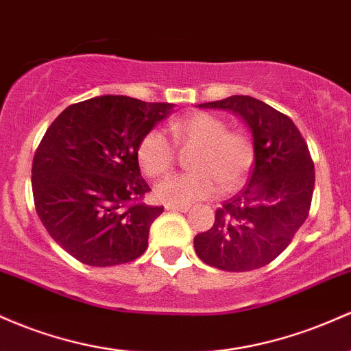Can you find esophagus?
Returning a JSON list of instances; mask_svg holds the SVG:
<instances>
[{
    "label": "esophagus",
    "instance_id": "34e87169",
    "mask_svg": "<svg viewBox=\"0 0 351 351\" xmlns=\"http://www.w3.org/2000/svg\"><path fill=\"white\" fill-rule=\"evenodd\" d=\"M165 208L169 211H183V213H186V211L190 210V206H186V205H167Z\"/></svg>",
    "mask_w": 351,
    "mask_h": 351
}]
</instances>
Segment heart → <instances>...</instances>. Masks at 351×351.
<instances>
[{
  "mask_svg": "<svg viewBox=\"0 0 351 351\" xmlns=\"http://www.w3.org/2000/svg\"><path fill=\"white\" fill-rule=\"evenodd\" d=\"M178 145L193 146L188 167L193 171L169 176L156 184L155 196L167 205H190L238 186L253 161V145L241 132H228L225 121L206 111L184 114L169 125ZM175 146L160 130L141 138L138 161L149 178L167 175L175 165Z\"/></svg>",
  "mask_w": 351,
  "mask_h": 351,
  "instance_id": "obj_1",
  "label": "heart"
}]
</instances>
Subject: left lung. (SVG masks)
Here are the masks:
<instances>
[{
  "instance_id": "left-lung-1",
  "label": "left lung",
  "mask_w": 351,
  "mask_h": 351,
  "mask_svg": "<svg viewBox=\"0 0 351 351\" xmlns=\"http://www.w3.org/2000/svg\"><path fill=\"white\" fill-rule=\"evenodd\" d=\"M198 106L243 119L255 161L243 190L218 208L208 232L195 237L196 255L225 271L265 267L290 245L310 211L315 168L308 146L287 114L252 96L233 95Z\"/></svg>"
}]
</instances>
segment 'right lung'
I'll return each mask as SVG.
<instances>
[{
	"label": "right lung",
	"instance_id": "right-lung-1",
	"mask_svg": "<svg viewBox=\"0 0 351 351\" xmlns=\"http://www.w3.org/2000/svg\"><path fill=\"white\" fill-rule=\"evenodd\" d=\"M173 106L95 96L68 106L46 130L33 160L34 205L53 240L73 258L113 267L145 253L163 206L138 202L149 191L138 146Z\"/></svg>",
	"mask_w": 351,
	"mask_h": 351
}]
</instances>
